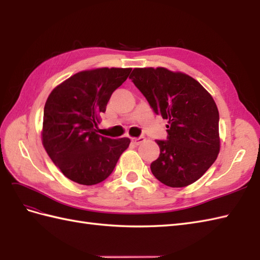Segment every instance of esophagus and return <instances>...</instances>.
I'll return each instance as SVG.
<instances>
[{
	"label": "esophagus",
	"mask_w": 260,
	"mask_h": 260,
	"mask_svg": "<svg viewBox=\"0 0 260 260\" xmlns=\"http://www.w3.org/2000/svg\"><path fill=\"white\" fill-rule=\"evenodd\" d=\"M132 142L134 143L135 145H140V144H142L143 142H145V137H144V136H141V137H133V138H132Z\"/></svg>",
	"instance_id": "34e87169"
}]
</instances>
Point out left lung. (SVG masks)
Returning a JSON list of instances; mask_svg holds the SVG:
<instances>
[{"instance_id": "obj_1", "label": "left lung", "mask_w": 260, "mask_h": 260, "mask_svg": "<svg viewBox=\"0 0 260 260\" xmlns=\"http://www.w3.org/2000/svg\"><path fill=\"white\" fill-rule=\"evenodd\" d=\"M153 111L168 120V141H156L150 171L160 183L185 187L201 178L220 150L216 103L195 78L165 68H136L129 76Z\"/></svg>"}]
</instances>
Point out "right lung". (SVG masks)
I'll use <instances>...</instances> for the list:
<instances>
[{
	"mask_svg": "<svg viewBox=\"0 0 260 260\" xmlns=\"http://www.w3.org/2000/svg\"><path fill=\"white\" fill-rule=\"evenodd\" d=\"M132 69L78 72L54 88L44 106L42 144L65 177L81 185L105 180L131 140L98 134L101 113Z\"/></svg>",
	"mask_w": 260,
	"mask_h": 260,
	"instance_id": "add662e5",
	"label": "right lung"
}]
</instances>
